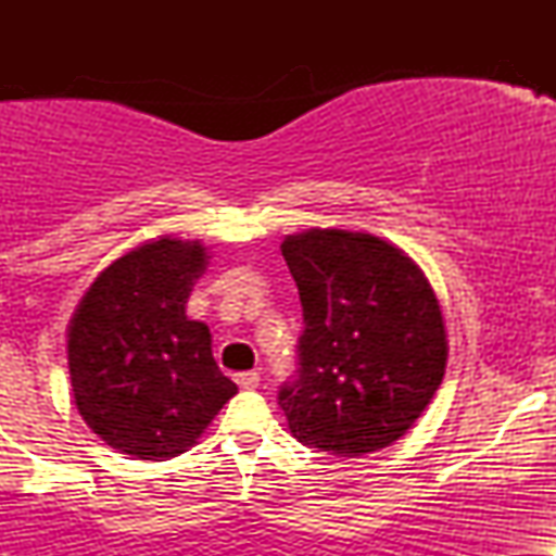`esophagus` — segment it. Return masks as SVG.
Wrapping results in <instances>:
<instances>
[{
	"instance_id": "obj_1",
	"label": "esophagus",
	"mask_w": 556,
	"mask_h": 556,
	"mask_svg": "<svg viewBox=\"0 0 556 556\" xmlns=\"http://www.w3.org/2000/svg\"><path fill=\"white\" fill-rule=\"evenodd\" d=\"M235 381H238L240 389H256L258 381H261V376L256 371H242V374L235 376Z\"/></svg>"
}]
</instances>
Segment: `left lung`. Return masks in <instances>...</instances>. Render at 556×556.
Returning a JSON list of instances; mask_svg holds the SVG:
<instances>
[{
	"label": "left lung",
	"instance_id": "8db88e82",
	"mask_svg": "<svg viewBox=\"0 0 556 556\" xmlns=\"http://www.w3.org/2000/svg\"><path fill=\"white\" fill-rule=\"evenodd\" d=\"M303 305L298 379L279 389L298 442L337 457L405 437L444 379L446 331L429 279L392 242L348 229L287 235Z\"/></svg>",
	"mask_w": 556,
	"mask_h": 556
}]
</instances>
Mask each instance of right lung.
Listing matches in <instances>:
<instances>
[{"instance_id":"add662e5","label":"right lung","mask_w":556,"mask_h":556,"mask_svg":"<svg viewBox=\"0 0 556 556\" xmlns=\"http://www.w3.org/2000/svg\"><path fill=\"white\" fill-rule=\"evenodd\" d=\"M206 264L198 240H149L106 266L70 318L75 405L123 455H182L238 394L216 366L212 331L185 316Z\"/></svg>"}]
</instances>
